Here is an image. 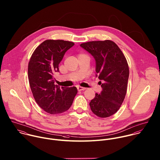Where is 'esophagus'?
Here are the masks:
<instances>
[{"instance_id":"1","label":"esophagus","mask_w":160,"mask_h":160,"mask_svg":"<svg viewBox=\"0 0 160 160\" xmlns=\"http://www.w3.org/2000/svg\"><path fill=\"white\" fill-rule=\"evenodd\" d=\"M86 88H84V87H77V90L78 91H83L84 90H85Z\"/></svg>"}]
</instances>
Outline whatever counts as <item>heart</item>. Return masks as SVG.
<instances>
[{"label":"heart","mask_w":160,"mask_h":160,"mask_svg":"<svg viewBox=\"0 0 160 160\" xmlns=\"http://www.w3.org/2000/svg\"><path fill=\"white\" fill-rule=\"evenodd\" d=\"M82 56H86V55H83V54H80V55H78V57H82Z\"/></svg>","instance_id":"b5f03b06"}]
</instances>
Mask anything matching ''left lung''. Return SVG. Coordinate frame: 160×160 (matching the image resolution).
Masks as SVG:
<instances>
[{
	"mask_svg": "<svg viewBox=\"0 0 160 160\" xmlns=\"http://www.w3.org/2000/svg\"><path fill=\"white\" fill-rule=\"evenodd\" d=\"M80 47L95 58L96 77L100 80L102 88L90 102V108L99 117H110L119 110L126 95L129 77L127 59L111 40L88 42Z\"/></svg>",
	"mask_w": 160,
	"mask_h": 160,
	"instance_id": "obj_1",
	"label": "left lung"
}]
</instances>
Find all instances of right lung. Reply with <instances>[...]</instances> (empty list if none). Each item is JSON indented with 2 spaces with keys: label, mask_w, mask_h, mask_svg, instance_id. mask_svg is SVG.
<instances>
[{
  "label": "right lung",
  "mask_w": 160,
  "mask_h": 160,
  "mask_svg": "<svg viewBox=\"0 0 160 160\" xmlns=\"http://www.w3.org/2000/svg\"><path fill=\"white\" fill-rule=\"evenodd\" d=\"M74 43L62 40H47L34 51L28 66L30 87L37 103L50 114L63 113L70 108L77 93L73 87L55 85L53 75L65 52Z\"/></svg>",
  "instance_id": "1"
}]
</instances>
